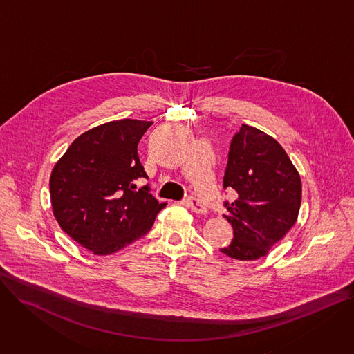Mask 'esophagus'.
Returning <instances> with one entry per match:
<instances>
[{"label":"esophagus","mask_w":354,"mask_h":354,"mask_svg":"<svg viewBox=\"0 0 354 354\" xmlns=\"http://www.w3.org/2000/svg\"><path fill=\"white\" fill-rule=\"evenodd\" d=\"M187 205H188L189 209H191L192 212H195V214H201V215L207 214V208H205L197 198H188V200H187Z\"/></svg>","instance_id":"1"}]
</instances>
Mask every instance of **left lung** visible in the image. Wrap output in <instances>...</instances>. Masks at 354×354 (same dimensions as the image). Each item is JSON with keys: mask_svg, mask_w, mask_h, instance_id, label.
Returning <instances> with one entry per match:
<instances>
[{"mask_svg": "<svg viewBox=\"0 0 354 354\" xmlns=\"http://www.w3.org/2000/svg\"><path fill=\"white\" fill-rule=\"evenodd\" d=\"M223 188L236 191L225 203L223 218L233 239L221 252L236 260H257L294 226L301 207V178L281 145L264 132L242 125L232 138Z\"/></svg>", "mask_w": 354, "mask_h": 354, "instance_id": "8db88e82", "label": "left lung"}]
</instances>
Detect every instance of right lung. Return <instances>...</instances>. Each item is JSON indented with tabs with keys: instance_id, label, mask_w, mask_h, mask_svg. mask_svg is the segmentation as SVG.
Masks as SVG:
<instances>
[{
	"instance_id": "obj_1",
	"label": "right lung",
	"mask_w": 354,
	"mask_h": 354,
	"mask_svg": "<svg viewBox=\"0 0 354 354\" xmlns=\"http://www.w3.org/2000/svg\"><path fill=\"white\" fill-rule=\"evenodd\" d=\"M153 122L121 120L78 136L53 167V215L71 239L94 254L121 250L150 230L160 204L145 185L147 178L138 143Z\"/></svg>"
}]
</instances>
